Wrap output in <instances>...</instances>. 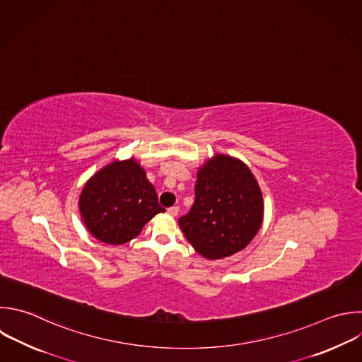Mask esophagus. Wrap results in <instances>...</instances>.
Returning <instances> with one entry per match:
<instances>
[{
    "label": "esophagus",
    "mask_w": 362,
    "mask_h": 362,
    "mask_svg": "<svg viewBox=\"0 0 362 362\" xmlns=\"http://www.w3.org/2000/svg\"><path fill=\"white\" fill-rule=\"evenodd\" d=\"M178 211H180L178 206H171V208L167 209V212H168L171 216H177V215H178Z\"/></svg>",
    "instance_id": "obj_1"
}]
</instances>
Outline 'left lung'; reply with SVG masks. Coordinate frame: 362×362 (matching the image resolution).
<instances>
[{
  "label": "left lung",
  "instance_id": "left-lung-1",
  "mask_svg": "<svg viewBox=\"0 0 362 362\" xmlns=\"http://www.w3.org/2000/svg\"><path fill=\"white\" fill-rule=\"evenodd\" d=\"M197 178L194 205L178 219L187 240L208 259L242 250L263 219V198L253 174L242 161L218 154Z\"/></svg>",
  "mask_w": 362,
  "mask_h": 362
}]
</instances>
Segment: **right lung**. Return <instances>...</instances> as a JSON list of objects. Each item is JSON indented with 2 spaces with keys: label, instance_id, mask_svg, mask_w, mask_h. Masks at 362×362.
I'll list each match as a JSON object with an SVG mask.
<instances>
[{
  "label": "right lung",
  "instance_id": "obj_1",
  "mask_svg": "<svg viewBox=\"0 0 362 362\" xmlns=\"http://www.w3.org/2000/svg\"><path fill=\"white\" fill-rule=\"evenodd\" d=\"M79 209L89 232L110 245L132 240L154 215L165 211L133 158L115 161L96 173L83 187Z\"/></svg>",
  "mask_w": 362,
  "mask_h": 362
}]
</instances>
